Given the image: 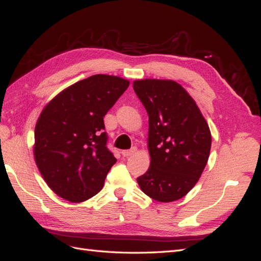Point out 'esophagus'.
I'll list each match as a JSON object with an SVG mask.
<instances>
[{
	"instance_id": "esophagus-1",
	"label": "esophagus",
	"mask_w": 261,
	"mask_h": 261,
	"mask_svg": "<svg viewBox=\"0 0 261 261\" xmlns=\"http://www.w3.org/2000/svg\"><path fill=\"white\" fill-rule=\"evenodd\" d=\"M136 152H137V148H136V147H133V148H131L130 150H123L122 152H121V153H122V155H123V156H126V158H128V156L133 155V154H135Z\"/></svg>"
}]
</instances>
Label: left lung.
Instances as JSON below:
<instances>
[{
	"label": "left lung",
	"mask_w": 261,
	"mask_h": 261,
	"mask_svg": "<svg viewBox=\"0 0 261 261\" xmlns=\"http://www.w3.org/2000/svg\"><path fill=\"white\" fill-rule=\"evenodd\" d=\"M133 90L149 116L150 167L137 179L145 195L160 202L185 197L207 165L211 132L196 101L173 80L143 79Z\"/></svg>",
	"instance_id": "8db88e82"
}]
</instances>
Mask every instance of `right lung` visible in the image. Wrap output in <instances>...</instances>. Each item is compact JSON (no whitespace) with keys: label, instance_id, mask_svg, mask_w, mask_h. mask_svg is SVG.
Instances as JSON below:
<instances>
[{"label":"right lung","instance_id":"right-lung-1","mask_svg":"<svg viewBox=\"0 0 261 261\" xmlns=\"http://www.w3.org/2000/svg\"><path fill=\"white\" fill-rule=\"evenodd\" d=\"M117 75L95 74L65 88L36 121L33 154L46 185L70 202L95 196L117 162L107 148L103 117L129 87Z\"/></svg>","mask_w":261,"mask_h":261}]
</instances>
